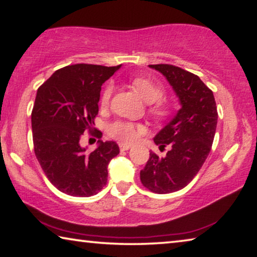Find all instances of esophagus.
<instances>
[{
  "label": "esophagus",
  "mask_w": 257,
  "mask_h": 257,
  "mask_svg": "<svg viewBox=\"0 0 257 257\" xmlns=\"http://www.w3.org/2000/svg\"><path fill=\"white\" fill-rule=\"evenodd\" d=\"M130 148H131V146L127 145V143H119V149H120L121 151H126V150H128Z\"/></svg>",
  "instance_id": "1"
}]
</instances>
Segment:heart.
I'll return each mask as SVG.
<instances>
[{
  "mask_svg": "<svg viewBox=\"0 0 257 257\" xmlns=\"http://www.w3.org/2000/svg\"><path fill=\"white\" fill-rule=\"evenodd\" d=\"M131 85L139 96H140L146 102L150 103L149 111L156 118H165L167 117L172 107L165 100H161L164 94V89L161 85L154 82V81L145 78V76H134L131 79ZM112 83H107L100 97V106L106 107L109 103L111 93H112ZM141 126L134 124L132 121L126 120H116L114 123L108 125V134L112 139L121 141V142H132L136 140L139 132H140Z\"/></svg>",
  "mask_w": 257,
  "mask_h": 257,
  "instance_id": "b5f03b06",
  "label": "heart"
}]
</instances>
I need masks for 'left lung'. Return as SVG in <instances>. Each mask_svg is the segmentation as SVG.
Returning a JSON list of instances; mask_svg holds the SVG:
<instances>
[{
    "label": "left lung",
    "mask_w": 257,
    "mask_h": 257,
    "mask_svg": "<svg viewBox=\"0 0 257 257\" xmlns=\"http://www.w3.org/2000/svg\"><path fill=\"white\" fill-rule=\"evenodd\" d=\"M163 73L179 98L182 108L154 141L165 157L150 152L140 172L142 185L157 194L182 190L199 173L212 148L218 111L212 90L199 76L172 64L149 65Z\"/></svg>",
    "instance_id": "8db88e82"
}]
</instances>
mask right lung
<instances>
[{"label":"right lung","mask_w":257,"mask_h":257,"mask_svg":"<svg viewBox=\"0 0 257 257\" xmlns=\"http://www.w3.org/2000/svg\"><path fill=\"white\" fill-rule=\"evenodd\" d=\"M117 66L73 64L54 72L36 94L31 127L34 151L48 181L67 195L87 197L107 184V166L119 154L116 142H102L92 127L101 85ZM84 132L99 139L96 151L79 146Z\"/></svg>","instance_id":"1"}]
</instances>
